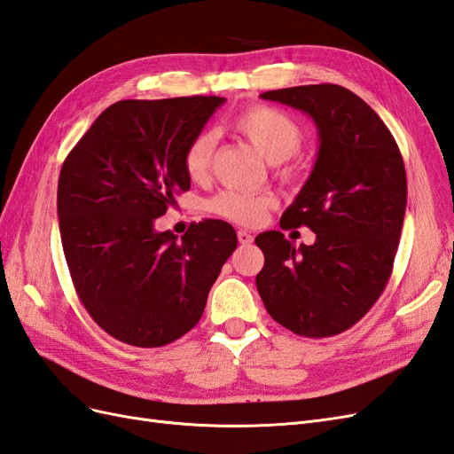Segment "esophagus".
<instances>
[{
    "label": "esophagus",
    "mask_w": 454,
    "mask_h": 454,
    "mask_svg": "<svg viewBox=\"0 0 454 454\" xmlns=\"http://www.w3.org/2000/svg\"><path fill=\"white\" fill-rule=\"evenodd\" d=\"M237 237H239V242H240L242 246H250V244L254 242V237L250 235L248 231H244V229H240V231L237 232Z\"/></svg>",
    "instance_id": "obj_1"
}]
</instances>
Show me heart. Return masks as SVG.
I'll list each match as a JSON object with an SVG mask.
<instances>
[{"mask_svg": "<svg viewBox=\"0 0 454 454\" xmlns=\"http://www.w3.org/2000/svg\"><path fill=\"white\" fill-rule=\"evenodd\" d=\"M231 129L250 142L269 162H284L292 159L303 147L305 136L297 122L280 109L270 106H252L242 109L231 119ZM215 149V138L210 132H200L185 147L184 168L189 180H208L212 170V159ZM284 177H292L294 168H280ZM274 206L272 195H252L242 191L227 189L212 197L206 204L208 212L227 222L239 225H255L265 217L267 210Z\"/></svg>", "mask_w": 454, "mask_h": 454, "instance_id": "b5f03b06", "label": "heart"}]
</instances>
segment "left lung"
<instances>
[{"label":"left lung","mask_w":454,"mask_h":454,"mask_svg":"<svg viewBox=\"0 0 454 454\" xmlns=\"http://www.w3.org/2000/svg\"><path fill=\"white\" fill-rule=\"evenodd\" d=\"M261 98L301 109L318 127L314 170L280 219L316 232L299 250L280 231L255 244V277L267 312L290 332L333 337L360 322L387 287L407 206L403 157L382 119L352 90L322 83L269 90Z\"/></svg>","instance_id":"8db88e82"}]
</instances>
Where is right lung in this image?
<instances>
[{
	"label": "right lung",
	"instance_id": "1",
	"mask_svg": "<svg viewBox=\"0 0 454 454\" xmlns=\"http://www.w3.org/2000/svg\"><path fill=\"white\" fill-rule=\"evenodd\" d=\"M223 102H115L62 164L57 208L72 282L92 320L127 345L157 348L193 329L237 248L222 219L191 223L180 240L155 231L174 195L191 187L187 144Z\"/></svg>",
	"mask_w": 454,
	"mask_h": 454
}]
</instances>
